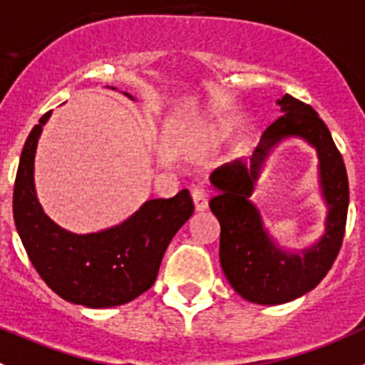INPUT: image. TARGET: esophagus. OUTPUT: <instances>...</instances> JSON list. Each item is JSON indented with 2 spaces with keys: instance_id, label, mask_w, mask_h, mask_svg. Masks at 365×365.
Here are the masks:
<instances>
[{
  "instance_id": "esophagus-1",
  "label": "esophagus",
  "mask_w": 365,
  "mask_h": 365,
  "mask_svg": "<svg viewBox=\"0 0 365 365\" xmlns=\"http://www.w3.org/2000/svg\"><path fill=\"white\" fill-rule=\"evenodd\" d=\"M192 202H195L196 211H205L207 205H209V195H207V190L202 189V187L192 189Z\"/></svg>"
}]
</instances>
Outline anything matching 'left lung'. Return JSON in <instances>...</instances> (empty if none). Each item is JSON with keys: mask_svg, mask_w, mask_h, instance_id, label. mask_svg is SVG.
<instances>
[{"mask_svg": "<svg viewBox=\"0 0 365 365\" xmlns=\"http://www.w3.org/2000/svg\"><path fill=\"white\" fill-rule=\"evenodd\" d=\"M282 116L264 130L251 158L235 160L211 175L218 195L209 202L220 222V264L236 293L252 304L278 305L309 293L327 274L346 231L349 183L342 154L317 110L285 94ZM289 137L317 150L319 185L328 207L324 232L305 250H285L267 231L250 196L268 154Z\"/></svg>", "mask_w": 365, "mask_h": 365, "instance_id": "left-lung-1", "label": "left lung"}]
</instances>
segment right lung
<instances>
[{
  "label": "right lung",
  "mask_w": 365,
  "mask_h": 365,
  "mask_svg": "<svg viewBox=\"0 0 365 365\" xmlns=\"http://www.w3.org/2000/svg\"><path fill=\"white\" fill-rule=\"evenodd\" d=\"M51 114L31 130L19 158L12 202L18 235L29 260L58 297L91 309L123 305L153 287L167 245L195 212L192 200L182 189L173 198L147 200L109 229L78 235L60 227L43 211L34 185L36 149Z\"/></svg>",
  "instance_id": "right-lung-1"
}]
</instances>
